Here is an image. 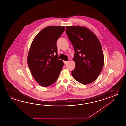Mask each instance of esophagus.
I'll return each mask as SVG.
<instances>
[{"instance_id":"1","label":"esophagus","mask_w":126,"mask_h":126,"mask_svg":"<svg viewBox=\"0 0 126 126\" xmlns=\"http://www.w3.org/2000/svg\"><path fill=\"white\" fill-rule=\"evenodd\" d=\"M63 63H64V64H66L67 63V61H64Z\"/></svg>"}]
</instances>
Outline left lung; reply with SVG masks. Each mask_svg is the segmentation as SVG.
<instances>
[{
	"label": "left lung",
	"instance_id": "8db88e82",
	"mask_svg": "<svg viewBox=\"0 0 126 126\" xmlns=\"http://www.w3.org/2000/svg\"><path fill=\"white\" fill-rule=\"evenodd\" d=\"M66 32L75 50L73 60L76 66L71 72L73 77L84 85L93 82L101 72L104 64L99 40L86 27H67Z\"/></svg>",
	"mask_w": 126,
	"mask_h": 126
}]
</instances>
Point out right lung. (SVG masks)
I'll return each mask as SVG.
<instances>
[{
	"label": "right lung",
	"instance_id": "1",
	"mask_svg": "<svg viewBox=\"0 0 126 126\" xmlns=\"http://www.w3.org/2000/svg\"><path fill=\"white\" fill-rule=\"evenodd\" d=\"M65 27L49 26L44 28L33 40L27 57V63L33 77L44 87L54 84L63 66L58 59L57 41ZM56 53L55 56L54 54Z\"/></svg>",
	"mask_w": 126,
	"mask_h": 126
}]
</instances>
